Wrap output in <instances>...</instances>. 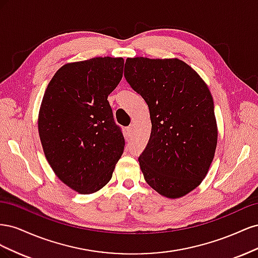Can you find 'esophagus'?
Wrapping results in <instances>:
<instances>
[{
    "instance_id": "esophagus-1",
    "label": "esophagus",
    "mask_w": 258,
    "mask_h": 258,
    "mask_svg": "<svg viewBox=\"0 0 258 258\" xmlns=\"http://www.w3.org/2000/svg\"><path fill=\"white\" fill-rule=\"evenodd\" d=\"M132 131H134V124H130V126L127 128V134L130 136L132 134Z\"/></svg>"
}]
</instances>
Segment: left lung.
Wrapping results in <instances>:
<instances>
[{"mask_svg":"<svg viewBox=\"0 0 258 258\" xmlns=\"http://www.w3.org/2000/svg\"><path fill=\"white\" fill-rule=\"evenodd\" d=\"M124 77L151 115V137L139 157L145 181L167 198L183 197L200 185L215 154L217 126L208 86L176 58H128Z\"/></svg>","mask_w":258,"mask_h":258,"instance_id":"8db88e82","label":"left lung"}]
</instances>
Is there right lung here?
<instances>
[{"instance_id":"1","label":"right lung","mask_w":258,"mask_h":258,"mask_svg":"<svg viewBox=\"0 0 258 258\" xmlns=\"http://www.w3.org/2000/svg\"><path fill=\"white\" fill-rule=\"evenodd\" d=\"M122 58H92L61 67L38 114V134L53 172L80 194L108 183L124 139L107 97L122 77Z\"/></svg>"}]
</instances>
